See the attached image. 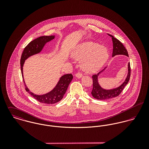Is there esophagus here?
Segmentation results:
<instances>
[{"label": "esophagus", "mask_w": 149, "mask_h": 149, "mask_svg": "<svg viewBox=\"0 0 149 149\" xmlns=\"http://www.w3.org/2000/svg\"><path fill=\"white\" fill-rule=\"evenodd\" d=\"M75 76H76V77H77V78H81V77L83 76L82 73H80V72H77V73H76L75 74Z\"/></svg>", "instance_id": "1"}]
</instances>
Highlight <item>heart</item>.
<instances>
[{"instance_id":"b5f03b06","label":"heart","mask_w":149,"mask_h":149,"mask_svg":"<svg viewBox=\"0 0 149 149\" xmlns=\"http://www.w3.org/2000/svg\"><path fill=\"white\" fill-rule=\"evenodd\" d=\"M71 56L76 61H82L81 67L88 73L96 72L106 63L109 57L104 46L91 41L76 46L71 52Z\"/></svg>"}]
</instances>
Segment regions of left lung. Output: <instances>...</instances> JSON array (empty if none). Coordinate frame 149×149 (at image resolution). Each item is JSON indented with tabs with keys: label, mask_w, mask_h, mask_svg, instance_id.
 Returning <instances> with one entry per match:
<instances>
[{
	"label": "left lung",
	"mask_w": 149,
	"mask_h": 149,
	"mask_svg": "<svg viewBox=\"0 0 149 149\" xmlns=\"http://www.w3.org/2000/svg\"><path fill=\"white\" fill-rule=\"evenodd\" d=\"M110 37H112V42H113V52H112V57L118 55V54H123L126 55L128 57L127 50L120 41L115 38L113 36L108 34ZM106 68V67L105 68ZM104 68V69H105ZM104 69L100 72L97 74L92 75L93 79V89L91 92L92 95L94 98L97 100H107L109 99H111L115 97L119 96L120 93L123 90L125 86L127 84L131 75V68L130 63L128 65V74L127 76L125 81V82L119 87L110 89L106 90L102 88L98 83V76L99 74L102 72Z\"/></svg>",
	"instance_id": "8db88e82"
}]
</instances>
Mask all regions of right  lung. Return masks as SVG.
Returning a JSON list of instances; mask_svg holds the SVG:
<instances>
[{"label":"right lung","mask_w":149,"mask_h":149,"mask_svg":"<svg viewBox=\"0 0 149 149\" xmlns=\"http://www.w3.org/2000/svg\"><path fill=\"white\" fill-rule=\"evenodd\" d=\"M54 38V36L40 37L31 41L25 47L22 54L21 58V69L23 79H24L23 75V66L25 60L29 57L39 53L42 50L46 43L49 42ZM72 79L73 75L71 73L65 74L60 78L57 84L52 91L42 95H35L30 92L25 84L24 80L23 81L25 85L26 91L37 100L40 103L45 104H54L60 102L63 98L64 94L65 93Z\"/></svg>","instance_id":"right-lung-1"}]
</instances>
